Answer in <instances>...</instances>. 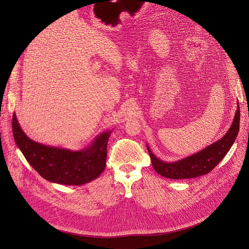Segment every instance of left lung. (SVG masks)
<instances>
[{
  "mask_svg": "<svg viewBox=\"0 0 249 249\" xmlns=\"http://www.w3.org/2000/svg\"><path fill=\"white\" fill-rule=\"evenodd\" d=\"M240 110L239 106L235 113L233 123L223 138L206 147L202 151L181 160L166 163L156 159L147 146L151 163L159 175L173 179L193 178L210 173L212 169L224 159L239 131Z\"/></svg>",
  "mask_w": 249,
  "mask_h": 249,
  "instance_id": "8db88e82",
  "label": "left lung"
}]
</instances>
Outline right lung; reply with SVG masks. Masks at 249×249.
Masks as SVG:
<instances>
[{
	"label": "right lung",
	"instance_id": "add662e5",
	"mask_svg": "<svg viewBox=\"0 0 249 249\" xmlns=\"http://www.w3.org/2000/svg\"><path fill=\"white\" fill-rule=\"evenodd\" d=\"M13 134L25 159L45 179L60 185L81 186L97 178L106 167L107 143L110 131L99 135L89 148L71 151L42 145L22 131L13 115Z\"/></svg>",
	"mask_w": 249,
	"mask_h": 249
}]
</instances>
